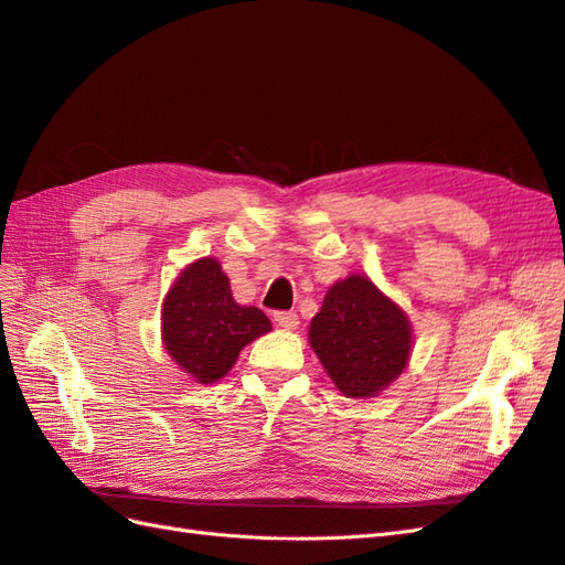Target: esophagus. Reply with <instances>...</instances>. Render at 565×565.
<instances>
[{
    "label": "esophagus",
    "mask_w": 565,
    "mask_h": 565,
    "mask_svg": "<svg viewBox=\"0 0 565 565\" xmlns=\"http://www.w3.org/2000/svg\"><path fill=\"white\" fill-rule=\"evenodd\" d=\"M273 320H276L282 330H295L299 324V316L295 311H278L273 316Z\"/></svg>",
    "instance_id": "obj_1"
}]
</instances>
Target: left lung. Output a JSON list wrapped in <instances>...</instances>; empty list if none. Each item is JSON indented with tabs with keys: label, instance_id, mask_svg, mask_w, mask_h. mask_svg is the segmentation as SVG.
<instances>
[{
	"label": "left lung",
	"instance_id": "left-lung-1",
	"mask_svg": "<svg viewBox=\"0 0 565 565\" xmlns=\"http://www.w3.org/2000/svg\"><path fill=\"white\" fill-rule=\"evenodd\" d=\"M309 341L334 386L349 398H372L401 377L413 328L401 306L365 276H349L324 295Z\"/></svg>",
	"mask_w": 565,
	"mask_h": 565
}]
</instances>
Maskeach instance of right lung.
Instances as JSON below:
<instances>
[{
    "label": "right lung",
    "mask_w": 565,
    "mask_h": 565,
    "mask_svg": "<svg viewBox=\"0 0 565 565\" xmlns=\"http://www.w3.org/2000/svg\"><path fill=\"white\" fill-rule=\"evenodd\" d=\"M270 332L256 306H241L212 256L185 266L162 303V341L172 361L200 384L228 374L241 351Z\"/></svg>",
    "instance_id": "add662e5"
}]
</instances>
